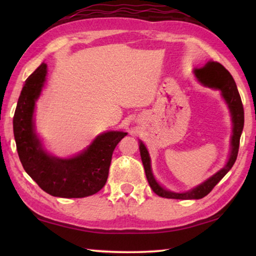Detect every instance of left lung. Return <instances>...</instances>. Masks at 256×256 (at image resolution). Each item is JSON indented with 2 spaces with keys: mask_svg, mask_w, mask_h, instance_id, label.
<instances>
[{
  "mask_svg": "<svg viewBox=\"0 0 256 256\" xmlns=\"http://www.w3.org/2000/svg\"><path fill=\"white\" fill-rule=\"evenodd\" d=\"M200 72L204 76H206L204 80L201 79L203 84L210 86V88L222 90L224 100L227 102L228 107L230 108L234 123L230 156H229V160L226 166H224L222 170L216 172V175L206 180L203 184L198 185L196 188L188 190V192L174 193L170 192V190L162 188V186L156 182V180L154 178L152 172H151L150 157L148 150H146L144 144L140 142V154L142 164H144V167L146 180H148V183L154 192L162 198H178V200H192V198H204L214 190V186L222 180V177L230 170V168L234 166V164H235L237 159L238 149H240V134L242 131V128H244V107H242V102L240 96V92H238L237 90L235 80H234V78L232 76L230 73L228 72V70H226V68L218 62L206 63L204 66L196 71L198 76H201L200 74Z\"/></svg>",
  "mask_w": 256,
  "mask_h": 256,
  "instance_id": "left-lung-1",
  "label": "left lung"
}]
</instances>
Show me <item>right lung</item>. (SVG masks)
Returning a JSON list of instances; mask_svg holds the SVG:
<instances>
[{
  "label": "right lung",
  "instance_id": "right-lung-1",
  "mask_svg": "<svg viewBox=\"0 0 256 256\" xmlns=\"http://www.w3.org/2000/svg\"><path fill=\"white\" fill-rule=\"evenodd\" d=\"M46 76V64L28 76L21 90L14 116V133L20 162L26 172L42 190L53 196L84 198L99 192L108 178L115 146L126 136L107 132L99 136L84 152L71 159L47 154L34 131V100L40 94Z\"/></svg>",
  "mask_w": 256,
  "mask_h": 256
}]
</instances>
